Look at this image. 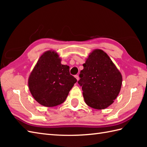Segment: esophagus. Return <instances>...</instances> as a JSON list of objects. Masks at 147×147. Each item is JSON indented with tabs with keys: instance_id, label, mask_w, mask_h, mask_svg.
Segmentation results:
<instances>
[{
	"instance_id": "34e87169",
	"label": "esophagus",
	"mask_w": 147,
	"mask_h": 147,
	"mask_svg": "<svg viewBox=\"0 0 147 147\" xmlns=\"http://www.w3.org/2000/svg\"><path fill=\"white\" fill-rule=\"evenodd\" d=\"M75 78H76V79L78 81L79 80L80 78H79V76H78V75H76V76H75Z\"/></svg>"
}]
</instances>
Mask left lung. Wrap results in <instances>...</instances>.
I'll return each instance as SVG.
<instances>
[{"mask_svg":"<svg viewBox=\"0 0 147 147\" xmlns=\"http://www.w3.org/2000/svg\"><path fill=\"white\" fill-rule=\"evenodd\" d=\"M83 65L78 83L82 87L85 103L98 110L108 107L121 90L123 78L119 71L100 49L93 51Z\"/></svg>","mask_w":147,"mask_h":147,"instance_id":"1","label":"left lung"}]
</instances>
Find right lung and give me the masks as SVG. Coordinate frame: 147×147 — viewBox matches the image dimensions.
<instances>
[{"instance_id":"add662e5","label":"right lung","mask_w":147,"mask_h":147,"mask_svg":"<svg viewBox=\"0 0 147 147\" xmlns=\"http://www.w3.org/2000/svg\"><path fill=\"white\" fill-rule=\"evenodd\" d=\"M54 51H49L38 59L28 79L30 91L35 100L45 107L62 104L77 80L69 67L61 63Z\"/></svg>"}]
</instances>
